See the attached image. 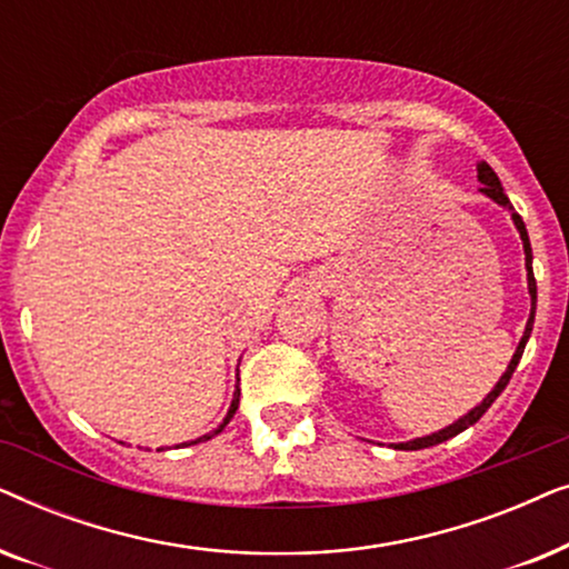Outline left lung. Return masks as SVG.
I'll list each match as a JSON object with an SVG mask.
<instances>
[{"instance_id": "obj_1", "label": "left lung", "mask_w": 569, "mask_h": 569, "mask_svg": "<svg viewBox=\"0 0 569 569\" xmlns=\"http://www.w3.org/2000/svg\"><path fill=\"white\" fill-rule=\"evenodd\" d=\"M477 173H479V181L485 183V189H481V191H485L489 199H495L497 204H502L505 209H510V212H512V204H510V199L505 197L500 178H497L495 170L489 168L485 160L477 162ZM512 222H516V228H518V232H520V240H523L526 269H528V292H531V316H528V323H526L523 339H520V345H518V349H516V355H512V360H510V365H508V370H505V376L500 378V383H497V386L492 388V391L487 393V399L481 401L477 409H471L469 415H466L463 419H458V422H453L450 427H446V430H440V432H435V435H427V438H417V440H409V442H399V446H396V450H422V448L438 446V442H446V440H450V438H456V435H458V432H463L466 427L477 425L479 419H481V415H485V411H487L489 407H492L497 396H500V393L505 391V386L510 383L512 372H516L518 362H520V357H523L526 341H528V337H531V329H533V316H536V279H533V269H531V259H533V256H531V240H528L526 224H523V220H520V214H518V212H512Z\"/></svg>"}]
</instances>
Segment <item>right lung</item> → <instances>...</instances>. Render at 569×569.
Listing matches in <instances>:
<instances>
[{
  "label": "right lung",
  "mask_w": 569,
  "mask_h": 569,
  "mask_svg": "<svg viewBox=\"0 0 569 569\" xmlns=\"http://www.w3.org/2000/svg\"><path fill=\"white\" fill-rule=\"evenodd\" d=\"M238 401H240V388H236V396H232V403H230V411H228V417H224V422L217 427V430H212L209 435H204V438H199V440H191V442H183V446H193V442H204V440H209V438H214L217 432H222V427L230 422L232 419V415H236V409H238Z\"/></svg>",
  "instance_id": "add662e5"
}]
</instances>
